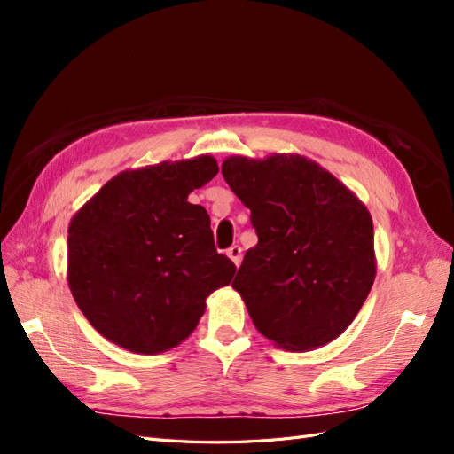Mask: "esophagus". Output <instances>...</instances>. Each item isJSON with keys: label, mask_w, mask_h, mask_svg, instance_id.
<instances>
[{"label": "esophagus", "mask_w": 454, "mask_h": 454, "mask_svg": "<svg viewBox=\"0 0 454 454\" xmlns=\"http://www.w3.org/2000/svg\"><path fill=\"white\" fill-rule=\"evenodd\" d=\"M227 255L232 259V263H235L237 267L240 265V261H242V248L239 244H235V246H231V248L227 250Z\"/></svg>", "instance_id": "esophagus-1"}]
</instances>
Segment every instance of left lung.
<instances>
[{"label": "left lung", "mask_w": 454, "mask_h": 454, "mask_svg": "<svg viewBox=\"0 0 454 454\" xmlns=\"http://www.w3.org/2000/svg\"><path fill=\"white\" fill-rule=\"evenodd\" d=\"M222 174L257 232L232 287L259 333L287 350L327 345L352 324L375 280L367 208L299 155L231 157Z\"/></svg>", "instance_id": "1"}]
</instances>
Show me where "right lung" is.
Here are the masks:
<instances>
[{
  "label": "right lung",
  "mask_w": 454,
  "mask_h": 454,
  "mask_svg": "<svg viewBox=\"0 0 454 454\" xmlns=\"http://www.w3.org/2000/svg\"><path fill=\"white\" fill-rule=\"evenodd\" d=\"M191 160L121 172L72 219L67 284L90 325L130 352L159 354L191 335L206 297L237 267L217 254L210 215L187 202L217 174Z\"/></svg>",
  "instance_id": "add662e5"
}]
</instances>
